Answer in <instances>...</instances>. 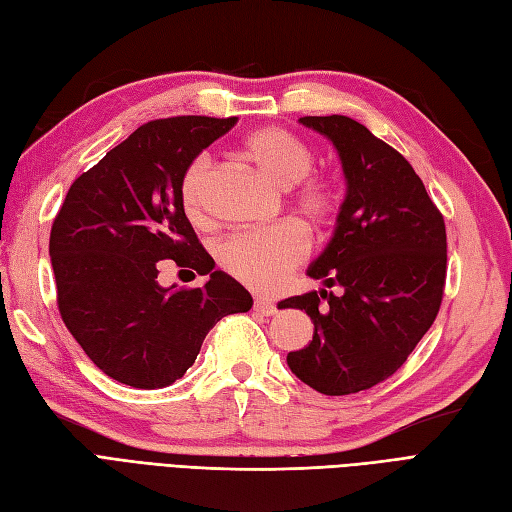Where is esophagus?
<instances>
[{"instance_id": "34e87169", "label": "esophagus", "mask_w": 512, "mask_h": 512, "mask_svg": "<svg viewBox=\"0 0 512 512\" xmlns=\"http://www.w3.org/2000/svg\"><path fill=\"white\" fill-rule=\"evenodd\" d=\"M254 308H256V313H260V315H267V317H271V315H276V313H278V306H276V302H273V299H269V297H256Z\"/></svg>"}]
</instances>
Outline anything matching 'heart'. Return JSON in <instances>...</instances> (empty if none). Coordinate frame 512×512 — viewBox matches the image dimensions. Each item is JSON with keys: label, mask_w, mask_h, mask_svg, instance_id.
Here are the masks:
<instances>
[{"label": "heart", "mask_w": 512, "mask_h": 512, "mask_svg": "<svg viewBox=\"0 0 512 512\" xmlns=\"http://www.w3.org/2000/svg\"><path fill=\"white\" fill-rule=\"evenodd\" d=\"M243 156L278 189L286 191L295 186V208L306 219L319 223L332 215L334 195L330 186L323 180L306 178L315 165L313 149L293 132L271 126L249 134L243 141ZM210 171L213 160L199 154L182 173L180 202L193 223H202L206 215ZM308 252V234L293 223H280L273 228L228 236L219 245V263L249 289L269 293L291 278Z\"/></svg>", "instance_id": "1"}]
</instances>
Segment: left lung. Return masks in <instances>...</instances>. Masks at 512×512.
Here are the masks:
<instances>
[{
    "instance_id": "left-lung-1",
    "label": "left lung",
    "mask_w": 512,
    "mask_h": 512,
    "mask_svg": "<svg viewBox=\"0 0 512 512\" xmlns=\"http://www.w3.org/2000/svg\"><path fill=\"white\" fill-rule=\"evenodd\" d=\"M341 158L345 199L328 247L308 267L326 289L295 295L315 332L286 356L295 376L323 395L371 389L400 369L441 308L445 221L410 162L343 115L302 117ZM341 285L344 293L329 289Z\"/></svg>"
}]
</instances>
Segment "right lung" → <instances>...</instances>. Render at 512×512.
Listing matches in <instances>:
<instances>
[{"mask_svg":"<svg viewBox=\"0 0 512 512\" xmlns=\"http://www.w3.org/2000/svg\"><path fill=\"white\" fill-rule=\"evenodd\" d=\"M236 117L149 121L71 184L49 234L58 310L106 376L134 389L182 378L223 317L247 313L252 295L215 271L180 202L189 162ZM160 259L208 275L197 290L157 284Z\"/></svg>","mask_w":512,"mask_h":512,"instance_id":"obj_1","label":"right lung"}]
</instances>
